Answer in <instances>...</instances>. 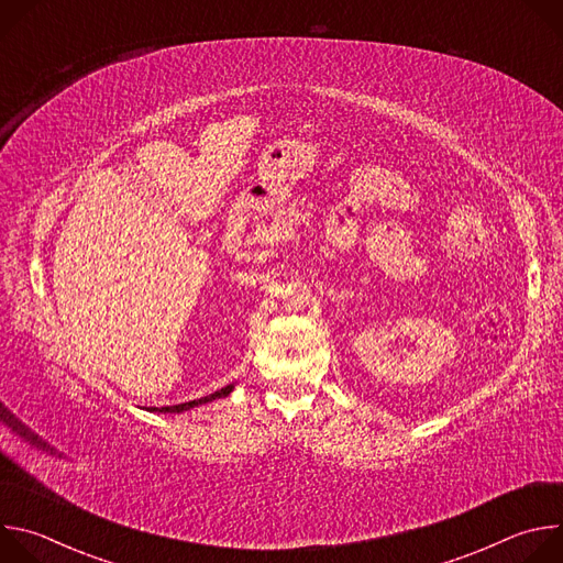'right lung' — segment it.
<instances>
[{
    "label": "right lung",
    "mask_w": 563,
    "mask_h": 563,
    "mask_svg": "<svg viewBox=\"0 0 563 563\" xmlns=\"http://www.w3.org/2000/svg\"><path fill=\"white\" fill-rule=\"evenodd\" d=\"M231 389H233V385H227V387H222V389H218V391H213V394H209V396H202V398L189 400V404H180V406H167V408H151V410H153V412H185V410H191V408H196V406L209 404V400L222 398V396H227Z\"/></svg>",
    "instance_id": "right-lung-1"
}]
</instances>
